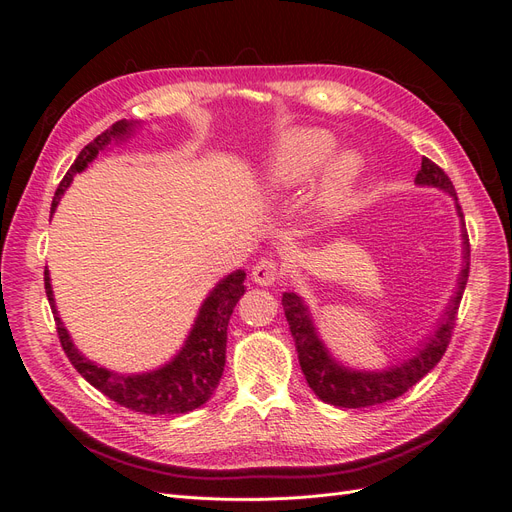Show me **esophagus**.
Instances as JSON below:
<instances>
[{"instance_id":"obj_1","label":"esophagus","mask_w":512,"mask_h":512,"mask_svg":"<svg viewBox=\"0 0 512 512\" xmlns=\"http://www.w3.org/2000/svg\"><path fill=\"white\" fill-rule=\"evenodd\" d=\"M252 280L260 286H273L277 280H280V267H277L275 260L260 258L256 262V267L252 269Z\"/></svg>"}]
</instances>
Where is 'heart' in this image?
Instances as JSON below:
<instances>
[{
  "instance_id": "heart-1",
  "label": "heart",
  "mask_w": 512,
  "mask_h": 512,
  "mask_svg": "<svg viewBox=\"0 0 512 512\" xmlns=\"http://www.w3.org/2000/svg\"><path fill=\"white\" fill-rule=\"evenodd\" d=\"M335 149V138L318 128H299L288 132L273 156L267 162L265 190L273 196H282L301 188L314 177L316 170L329 160ZM361 175V160L356 153H339L324 168L312 205L320 215L333 213L350 194L354 181Z\"/></svg>"
}]
</instances>
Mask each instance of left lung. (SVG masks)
Masks as SVG:
<instances>
[{
	"instance_id": "left-lung-1",
	"label": "left lung",
	"mask_w": 512,
	"mask_h": 512,
	"mask_svg": "<svg viewBox=\"0 0 512 512\" xmlns=\"http://www.w3.org/2000/svg\"><path fill=\"white\" fill-rule=\"evenodd\" d=\"M414 181L416 185L438 188L448 196H453L455 200L463 239V265L455 294L451 297V303L444 309V316L438 322V329L433 331L425 342H421V348H416L408 361L382 371H361L348 369L333 359L327 346H324L322 339L318 337L316 324L312 316H309L305 301L299 294L284 292V314L290 324V333L294 339V348H297L299 354L303 376L309 384V389H312L324 404H331L337 408H369L397 399L440 363L448 344H451L457 309L463 297V290H466L470 273V243L466 230H463L466 224H463L461 207L457 205V192L453 188V181L448 179V175L438 164H433L429 158H423L421 170H418Z\"/></svg>"
}]
</instances>
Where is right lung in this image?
<instances>
[{"label":"right lung","mask_w":512,"mask_h":512,"mask_svg":"<svg viewBox=\"0 0 512 512\" xmlns=\"http://www.w3.org/2000/svg\"><path fill=\"white\" fill-rule=\"evenodd\" d=\"M136 123L138 121L121 119L113 123L108 130H104L100 136H96L87 147H83L66 177L59 183L51 205V215L55 213L59 198L68 190L74 175L83 173L87 164L94 162L98 153L104 151L111 143H121L130 138ZM243 280V269L232 271L224 280H220V284L207 294V299L200 305L190 335L185 339L183 348L175 354V359H170L166 365L158 369L145 371V374H115V371L89 361L87 356H83V352H79V348L74 346L70 333L66 331L64 322H61L57 314L49 271H44V290L53 309L61 348L68 354L74 369L79 371L91 386H96L100 393H104L108 399L117 401L119 406L130 408L134 412L185 414L207 404L213 391L218 389L226 363L228 320L232 316V309H235V305L245 292Z\"/></svg>","instance_id":"1"}]
</instances>
